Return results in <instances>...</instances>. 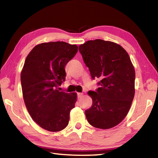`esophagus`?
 <instances>
[{"mask_svg": "<svg viewBox=\"0 0 158 158\" xmlns=\"http://www.w3.org/2000/svg\"><path fill=\"white\" fill-rule=\"evenodd\" d=\"M83 94H82V93H77V96L79 98H81L83 96Z\"/></svg>", "mask_w": 158, "mask_h": 158, "instance_id": "1", "label": "esophagus"}]
</instances>
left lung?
<instances>
[{"label": "left lung", "mask_w": 158, "mask_h": 158, "mask_svg": "<svg viewBox=\"0 0 158 158\" xmlns=\"http://www.w3.org/2000/svg\"><path fill=\"white\" fill-rule=\"evenodd\" d=\"M79 50L93 79L100 85L89 91L91 107L86 110L91 126L108 129L116 126L129 112L135 96V71L129 55L119 44L97 39L81 44Z\"/></svg>", "instance_id": "8db88e82"}]
</instances>
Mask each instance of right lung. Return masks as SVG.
Segmentation results:
<instances>
[{
  "label": "right lung",
  "instance_id": "add662e5",
  "mask_svg": "<svg viewBox=\"0 0 158 158\" xmlns=\"http://www.w3.org/2000/svg\"><path fill=\"white\" fill-rule=\"evenodd\" d=\"M78 51L76 44L50 42L36 45L21 73L22 93L32 119L42 129L58 132L67 127L77 93L58 90L65 80L64 67Z\"/></svg>",
  "mask_w": 158,
  "mask_h": 158
}]
</instances>
